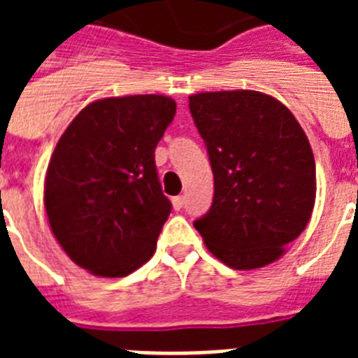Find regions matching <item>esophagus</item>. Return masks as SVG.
<instances>
[{
  "label": "esophagus",
  "mask_w": 358,
  "mask_h": 358,
  "mask_svg": "<svg viewBox=\"0 0 358 358\" xmlns=\"http://www.w3.org/2000/svg\"><path fill=\"white\" fill-rule=\"evenodd\" d=\"M184 204H185V196H184V195L174 196V199H173L174 210H180V208H184Z\"/></svg>",
  "instance_id": "obj_1"
}]
</instances>
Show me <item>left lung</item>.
I'll return each instance as SVG.
<instances>
[{"mask_svg": "<svg viewBox=\"0 0 358 358\" xmlns=\"http://www.w3.org/2000/svg\"><path fill=\"white\" fill-rule=\"evenodd\" d=\"M189 111L206 143L213 202L195 229L232 269L278 260L316 202V162L292 111L258 91L199 92Z\"/></svg>", "mask_w": 358, "mask_h": 358, "instance_id": "8db88e82", "label": "left lung"}]
</instances>
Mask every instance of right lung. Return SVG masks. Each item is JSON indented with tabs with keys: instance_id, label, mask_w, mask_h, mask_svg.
I'll return each instance as SVG.
<instances>
[{
	"instance_id": "add662e5",
	"label": "right lung",
	"mask_w": 358,
	"mask_h": 358,
	"mask_svg": "<svg viewBox=\"0 0 358 358\" xmlns=\"http://www.w3.org/2000/svg\"><path fill=\"white\" fill-rule=\"evenodd\" d=\"M163 94L102 98L61 135L44 180L53 236L70 260L96 277H126L156 250L171 213L154 150L174 119Z\"/></svg>"
}]
</instances>
